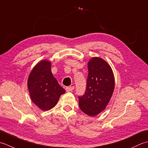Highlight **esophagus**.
<instances>
[{"label":"esophagus","mask_w":148,"mask_h":148,"mask_svg":"<svg viewBox=\"0 0 148 148\" xmlns=\"http://www.w3.org/2000/svg\"><path fill=\"white\" fill-rule=\"evenodd\" d=\"M73 89H74L73 86H68V87H66V91L67 92H70V91H73Z\"/></svg>","instance_id":"esophagus-1"}]
</instances>
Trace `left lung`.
<instances>
[{
  "instance_id": "8db88e82",
  "label": "left lung",
  "mask_w": 148,
  "mask_h": 148,
  "mask_svg": "<svg viewBox=\"0 0 148 148\" xmlns=\"http://www.w3.org/2000/svg\"><path fill=\"white\" fill-rule=\"evenodd\" d=\"M88 77L85 94L78 97L83 112L95 116L105 109L112 97L115 79L112 68L104 59L94 57L87 64Z\"/></svg>"
}]
</instances>
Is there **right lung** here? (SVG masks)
<instances>
[{"label": "right lung", "mask_w": 148, "mask_h": 148, "mask_svg": "<svg viewBox=\"0 0 148 148\" xmlns=\"http://www.w3.org/2000/svg\"><path fill=\"white\" fill-rule=\"evenodd\" d=\"M27 87L33 103L43 111L55 107L60 96L66 92L53 76L49 60H42L32 68Z\"/></svg>", "instance_id": "1"}]
</instances>
